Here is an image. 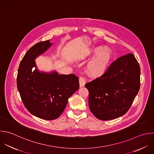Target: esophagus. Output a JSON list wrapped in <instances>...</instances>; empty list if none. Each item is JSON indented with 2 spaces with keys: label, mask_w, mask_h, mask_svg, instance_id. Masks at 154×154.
I'll list each match as a JSON object with an SVG mask.
<instances>
[{
  "label": "esophagus",
  "mask_w": 154,
  "mask_h": 154,
  "mask_svg": "<svg viewBox=\"0 0 154 154\" xmlns=\"http://www.w3.org/2000/svg\"><path fill=\"white\" fill-rule=\"evenodd\" d=\"M85 83H86V81H85V79L83 77H80V79H79V85H80V87L82 88V87H83L85 85Z\"/></svg>",
  "instance_id": "obj_1"
}]
</instances>
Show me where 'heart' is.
<instances>
[{
    "label": "heart",
    "instance_id": "b5f03b06",
    "mask_svg": "<svg viewBox=\"0 0 154 154\" xmlns=\"http://www.w3.org/2000/svg\"><path fill=\"white\" fill-rule=\"evenodd\" d=\"M91 54H95L88 65V71L92 76H98L103 74L108 66L111 59V51L107 47L97 46L92 49Z\"/></svg>",
    "mask_w": 154,
    "mask_h": 154
}]
</instances>
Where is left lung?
<instances>
[{"instance_id": "left-lung-1", "label": "left lung", "mask_w": 154, "mask_h": 154, "mask_svg": "<svg viewBox=\"0 0 154 154\" xmlns=\"http://www.w3.org/2000/svg\"><path fill=\"white\" fill-rule=\"evenodd\" d=\"M140 77V65L132 54L117 59L104 75L85 85L91 112L104 121L125 114L138 92Z\"/></svg>"}]
</instances>
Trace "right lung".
Returning a JSON list of instances; mask_svg holds the SVG:
<instances>
[{
	"label": "right lung",
	"instance_id": "1",
	"mask_svg": "<svg viewBox=\"0 0 154 154\" xmlns=\"http://www.w3.org/2000/svg\"><path fill=\"white\" fill-rule=\"evenodd\" d=\"M48 40L32 46L24 56L18 69L17 86L27 110L41 119H57L69 98L79 88L74 74L60 75L56 71H40L35 60L53 45Z\"/></svg>",
	"mask_w": 154,
	"mask_h": 154
}]
</instances>
